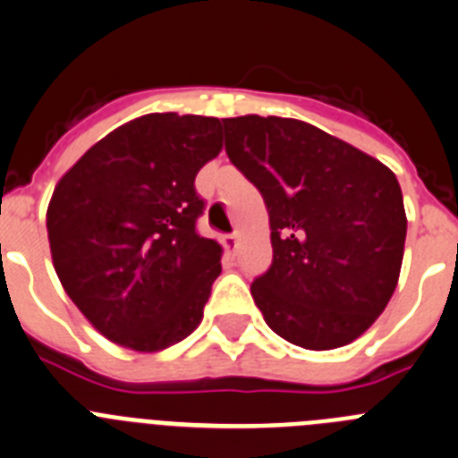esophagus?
I'll list each match as a JSON object with an SVG mask.
<instances>
[{
  "mask_svg": "<svg viewBox=\"0 0 458 458\" xmlns=\"http://www.w3.org/2000/svg\"><path fill=\"white\" fill-rule=\"evenodd\" d=\"M221 244H224L225 253L234 255V250H237V244H239L237 234H224V237H221Z\"/></svg>",
  "mask_w": 458,
  "mask_h": 458,
  "instance_id": "obj_1",
  "label": "esophagus"
}]
</instances>
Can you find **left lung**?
Instances as JSON below:
<instances>
[{
    "label": "left lung",
    "mask_w": 458,
    "mask_h": 458,
    "mask_svg": "<svg viewBox=\"0 0 458 458\" xmlns=\"http://www.w3.org/2000/svg\"><path fill=\"white\" fill-rule=\"evenodd\" d=\"M230 162L269 212L274 262L250 285L267 327L310 352L344 347L386 310L403 259L394 173L310 123L224 118Z\"/></svg>",
    "instance_id": "8db88e82"
}]
</instances>
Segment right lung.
Segmentation results:
<instances>
[{
  "mask_svg": "<svg viewBox=\"0 0 458 458\" xmlns=\"http://www.w3.org/2000/svg\"><path fill=\"white\" fill-rule=\"evenodd\" d=\"M221 148L219 118L148 114L109 131L56 182L52 262L106 340L152 353L199 328L224 249L196 233L205 205L193 180Z\"/></svg>",
  "mask_w": 458,
  "mask_h": 458,
  "instance_id": "right-lung-1",
  "label": "right lung"
}]
</instances>
